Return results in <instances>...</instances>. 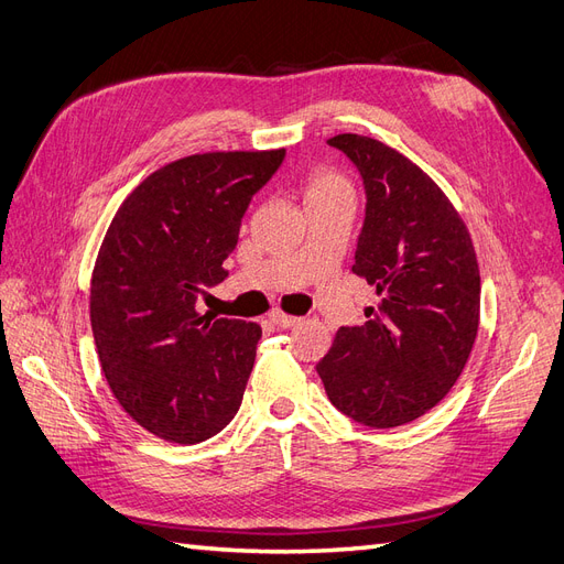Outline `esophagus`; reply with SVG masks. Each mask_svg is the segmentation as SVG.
I'll use <instances>...</instances> for the list:
<instances>
[{"instance_id":"34e87169","label":"esophagus","mask_w":564,"mask_h":564,"mask_svg":"<svg viewBox=\"0 0 564 564\" xmlns=\"http://www.w3.org/2000/svg\"><path fill=\"white\" fill-rule=\"evenodd\" d=\"M268 317H270V322H272V324H275V327H282V329L294 327V324H299V322H301L299 317H294V315H286V313H282V311H272Z\"/></svg>"}]
</instances>
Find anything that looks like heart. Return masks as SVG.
Here are the masks:
<instances>
[{
    "mask_svg": "<svg viewBox=\"0 0 564 564\" xmlns=\"http://www.w3.org/2000/svg\"><path fill=\"white\" fill-rule=\"evenodd\" d=\"M344 193H350L348 181L327 166L313 169V172L308 174V181H305V202L327 199V197L344 195Z\"/></svg>",
    "mask_w": 564,
    "mask_h": 564,
    "instance_id": "b5f03b06",
    "label": "heart"
}]
</instances>
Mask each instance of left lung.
Segmentation results:
<instances>
[{
	"label": "left lung",
	"mask_w": 564,
	"mask_h": 564,
	"mask_svg": "<svg viewBox=\"0 0 564 564\" xmlns=\"http://www.w3.org/2000/svg\"><path fill=\"white\" fill-rule=\"evenodd\" d=\"M357 166L367 193L355 275L377 286L362 327H340L317 373L332 404L369 429L423 416L464 371L480 324V270L447 195L386 143L327 141Z\"/></svg>",
	"instance_id": "left-lung-1"
}]
</instances>
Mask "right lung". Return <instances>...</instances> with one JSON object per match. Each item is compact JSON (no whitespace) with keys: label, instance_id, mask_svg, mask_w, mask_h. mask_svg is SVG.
<instances>
[{"label":"right lung","instance_id":"1","mask_svg":"<svg viewBox=\"0 0 564 564\" xmlns=\"http://www.w3.org/2000/svg\"><path fill=\"white\" fill-rule=\"evenodd\" d=\"M284 148L204 152L150 174L117 209L91 278V329L117 402L166 442L209 440L237 414L256 322L197 313L228 272L251 197Z\"/></svg>","mask_w":564,"mask_h":564}]
</instances>
